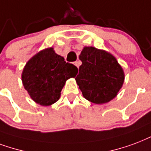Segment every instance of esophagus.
<instances>
[{
  "label": "esophagus",
  "mask_w": 151,
  "mask_h": 151,
  "mask_svg": "<svg viewBox=\"0 0 151 151\" xmlns=\"http://www.w3.org/2000/svg\"><path fill=\"white\" fill-rule=\"evenodd\" d=\"M74 65H76V66H77V67H79V66H80V65H81V62L80 61H76L75 63H74Z\"/></svg>",
  "instance_id": "obj_1"
}]
</instances>
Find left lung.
<instances>
[{
    "label": "left lung",
    "instance_id": "left-lung-1",
    "mask_svg": "<svg viewBox=\"0 0 151 151\" xmlns=\"http://www.w3.org/2000/svg\"><path fill=\"white\" fill-rule=\"evenodd\" d=\"M79 58L82 64L75 80L84 97L97 104L115 98L124 81V70L116 58L93 47H85Z\"/></svg>",
    "mask_w": 151,
    "mask_h": 151
}]
</instances>
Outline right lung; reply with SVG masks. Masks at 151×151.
I'll list each match as a JSON object with an SVG mask.
<instances>
[{
  "label": "right lung",
  "instance_id": "obj_1",
  "mask_svg": "<svg viewBox=\"0 0 151 151\" xmlns=\"http://www.w3.org/2000/svg\"><path fill=\"white\" fill-rule=\"evenodd\" d=\"M78 68L66 63L52 47L34 55L25 65L22 82L31 98L42 106L51 105L60 98L66 80L75 78Z\"/></svg>",
  "mask_w": 151,
  "mask_h": 151
}]
</instances>
